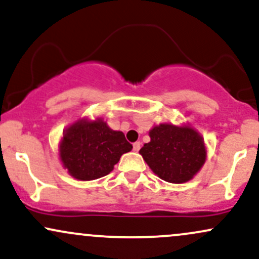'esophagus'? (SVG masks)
<instances>
[{
  "mask_svg": "<svg viewBox=\"0 0 259 259\" xmlns=\"http://www.w3.org/2000/svg\"><path fill=\"white\" fill-rule=\"evenodd\" d=\"M139 149H141V143L139 142H136V143H133V150L136 151H139Z\"/></svg>",
  "mask_w": 259,
  "mask_h": 259,
  "instance_id": "34e87169",
  "label": "esophagus"
}]
</instances>
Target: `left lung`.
<instances>
[{
	"label": "left lung",
	"mask_w": 259,
	"mask_h": 259,
	"mask_svg": "<svg viewBox=\"0 0 259 259\" xmlns=\"http://www.w3.org/2000/svg\"><path fill=\"white\" fill-rule=\"evenodd\" d=\"M150 142L139 150L157 177L168 183L189 182L207 156L203 138L189 124L160 123L149 131Z\"/></svg>",
	"instance_id": "obj_1"
}]
</instances>
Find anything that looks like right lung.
<instances>
[{"instance_id": "right-lung-1", "label": "right lung", "mask_w": 259, "mask_h": 259, "mask_svg": "<svg viewBox=\"0 0 259 259\" xmlns=\"http://www.w3.org/2000/svg\"><path fill=\"white\" fill-rule=\"evenodd\" d=\"M132 148L121 131L111 130L102 118L82 117L64 131L59 157L71 177L93 181L109 175Z\"/></svg>"}]
</instances>
